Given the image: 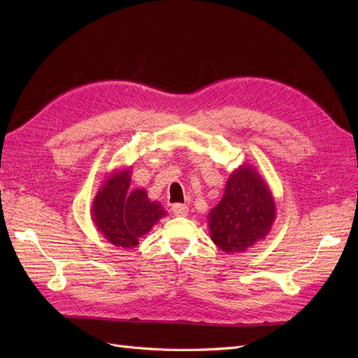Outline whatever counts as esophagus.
I'll use <instances>...</instances> for the list:
<instances>
[{
    "label": "esophagus",
    "mask_w": 358,
    "mask_h": 358,
    "mask_svg": "<svg viewBox=\"0 0 358 358\" xmlns=\"http://www.w3.org/2000/svg\"><path fill=\"white\" fill-rule=\"evenodd\" d=\"M171 212L175 213V216H187L188 215V206L187 204H173Z\"/></svg>",
    "instance_id": "34e87169"
}]
</instances>
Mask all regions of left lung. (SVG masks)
Returning <instances> with one entry per match:
<instances>
[{
  "label": "left lung",
  "mask_w": 358,
  "mask_h": 358,
  "mask_svg": "<svg viewBox=\"0 0 358 358\" xmlns=\"http://www.w3.org/2000/svg\"><path fill=\"white\" fill-rule=\"evenodd\" d=\"M276 218L268 183L251 164L237 167L225 183L224 196L208 216L212 242L225 254H239L264 241Z\"/></svg>",
  "instance_id": "1"
}]
</instances>
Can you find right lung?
Segmentation results:
<instances>
[{
  "mask_svg": "<svg viewBox=\"0 0 358 358\" xmlns=\"http://www.w3.org/2000/svg\"><path fill=\"white\" fill-rule=\"evenodd\" d=\"M131 167L117 169L107 175L96 191L91 216L95 229L116 248L133 249L138 239L152 230L167 212L159 201H152L143 188H129Z\"/></svg>",
  "mask_w": 358,
  "mask_h": 358,
  "instance_id": "add662e5",
  "label": "right lung"
}]
</instances>
